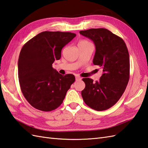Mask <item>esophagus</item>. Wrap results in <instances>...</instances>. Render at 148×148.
Masks as SVG:
<instances>
[{"instance_id": "34e87169", "label": "esophagus", "mask_w": 148, "mask_h": 148, "mask_svg": "<svg viewBox=\"0 0 148 148\" xmlns=\"http://www.w3.org/2000/svg\"><path fill=\"white\" fill-rule=\"evenodd\" d=\"M81 79V77H80L79 76H78V75H76L75 76V80L76 81H80Z\"/></svg>"}]
</instances>
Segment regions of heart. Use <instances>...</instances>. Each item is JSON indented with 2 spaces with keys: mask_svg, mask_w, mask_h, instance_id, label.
Listing matches in <instances>:
<instances>
[{
  "mask_svg": "<svg viewBox=\"0 0 148 148\" xmlns=\"http://www.w3.org/2000/svg\"><path fill=\"white\" fill-rule=\"evenodd\" d=\"M89 43V42L86 40H81V41H80L79 43Z\"/></svg>",
  "mask_w": 148,
  "mask_h": 148,
  "instance_id": "1",
  "label": "heart"
}]
</instances>
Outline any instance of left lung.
Returning <instances> with one entry per match:
<instances>
[{
  "label": "left lung",
  "mask_w": 148,
  "mask_h": 148,
  "mask_svg": "<svg viewBox=\"0 0 148 148\" xmlns=\"http://www.w3.org/2000/svg\"><path fill=\"white\" fill-rule=\"evenodd\" d=\"M82 36L93 42L94 65L100 67L103 74L98 81L83 78L85 88L81 91L84 103L97 111L112 107L121 98L128 84L130 60L126 45L121 37L105 28L80 31Z\"/></svg>",
  "instance_id": "8db88e82"
}]
</instances>
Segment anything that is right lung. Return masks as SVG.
<instances>
[{"label":"right lung","instance_id":"add662e5","mask_svg":"<svg viewBox=\"0 0 148 148\" xmlns=\"http://www.w3.org/2000/svg\"><path fill=\"white\" fill-rule=\"evenodd\" d=\"M75 36L71 32H43L23 47L18 59L19 84L24 97L36 109L50 112L58 108L75 81L73 74H59L52 64Z\"/></svg>","mask_w":148,"mask_h":148}]
</instances>
